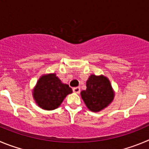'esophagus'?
Returning a JSON list of instances; mask_svg holds the SVG:
<instances>
[{
    "label": "esophagus",
    "mask_w": 149,
    "mask_h": 149,
    "mask_svg": "<svg viewBox=\"0 0 149 149\" xmlns=\"http://www.w3.org/2000/svg\"><path fill=\"white\" fill-rule=\"evenodd\" d=\"M73 91L75 93H80V87H73Z\"/></svg>",
    "instance_id": "esophagus-1"
}]
</instances>
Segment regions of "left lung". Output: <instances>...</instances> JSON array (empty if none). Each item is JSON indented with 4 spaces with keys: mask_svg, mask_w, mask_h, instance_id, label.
I'll return each instance as SVG.
<instances>
[{
    "mask_svg": "<svg viewBox=\"0 0 149 149\" xmlns=\"http://www.w3.org/2000/svg\"><path fill=\"white\" fill-rule=\"evenodd\" d=\"M86 86L87 89L81 92V95L90 110L98 112L112 102L114 93L110 82L106 77L91 75Z\"/></svg>",
    "mask_w": 149,
    "mask_h": 149,
    "instance_id": "left-lung-1",
    "label": "left lung"
}]
</instances>
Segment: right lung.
<instances>
[{
  "instance_id": "add662e5",
  "label": "right lung",
  "mask_w": 149,
  "mask_h": 149,
  "mask_svg": "<svg viewBox=\"0 0 149 149\" xmlns=\"http://www.w3.org/2000/svg\"><path fill=\"white\" fill-rule=\"evenodd\" d=\"M72 93L68 84H62L56 74L43 76L39 79L34 89V97L39 106L52 110L62 104L67 95Z\"/></svg>"
}]
</instances>
